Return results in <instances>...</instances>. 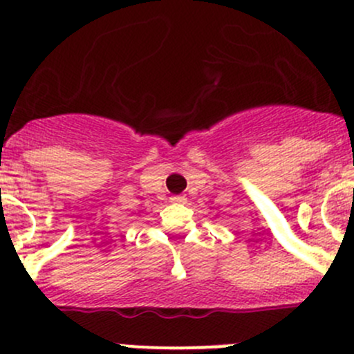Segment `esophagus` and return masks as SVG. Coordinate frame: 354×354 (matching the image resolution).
Segmentation results:
<instances>
[{
	"mask_svg": "<svg viewBox=\"0 0 354 354\" xmlns=\"http://www.w3.org/2000/svg\"><path fill=\"white\" fill-rule=\"evenodd\" d=\"M169 200L173 203H178V205H183V203H187V196H183V195H174V196H171Z\"/></svg>",
	"mask_w": 354,
	"mask_h": 354,
	"instance_id": "1",
	"label": "esophagus"
}]
</instances>
